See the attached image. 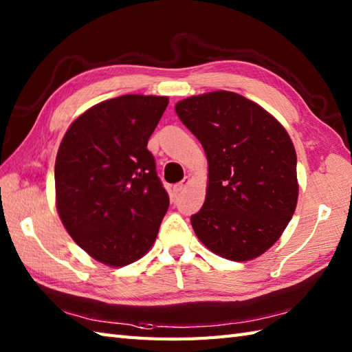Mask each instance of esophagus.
<instances>
[{
  "label": "esophagus",
  "mask_w": 352,
  "mask_h": 352,
  "mask_svg": "<svg viewBox=\"0 0 352 352\" xmlns=\"http://www.w3.org/2000/svg\"><path fill=\"white\" fill-rule=\"evenodd\" d=\"M189 184H190V178L186 177L183 182H180V183L174 186V192H175V193H180V192H183L186 188H188Z\"/></svg>",
  "instance_id": "1"
}]
</instances>
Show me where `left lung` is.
Wrapping results in <instances>:
<instances>
[{
	"label": "left lung",
	"mask_w": 352,
	"mask_h": 352,
	"mask_svg": "<svg viewBox=\"0 0 352 352\" xmlns=\"http://www.w3.org/2000/svg\"><path fill=\"white\" fill-rule=\"evenodd\" d=\"M175 111L208 163L204 206L190 218L197 237L222 258H257L278 241L298 203L296 153L286 129L228 91L189 96Z\"/></svg>",
	"instance_id": "obj_1"
}]
</instances>
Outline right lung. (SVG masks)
<instances>
[{
  "label": "right lung",
  "instance_id": "obj_1",
  "mask_svg": "<svg viewBox=\"0 0 352 352\" xmlns=\"http://www.w3.org/2000/svg\"><path fill=\"white\" fill-rule=\"evenodd\" d=\"M168 102L133 94L95 104L58 146L57 213L74 242L102 265H130L155 242L169 197L146 145Z\"/></svg>",
  "mask_w": 352,
  "mask_h": 352
}]
</instances>
